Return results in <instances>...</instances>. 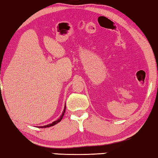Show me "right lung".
Instances as JSON below:
<instances>
[{
	"mask_svg": "<svg viewBox=\"0 0 158 158\" xmlns=\"http://www.w3.org/2000/svg\"><path fill=\"white\" fill-rule=\"evenodd\" d=\"M65 107H66V106H65V108H64V110H63V113H62V115H61V116H60V118L58 119V120H57L56 121H54L53 123H52L51 124H49V125H45V126H42V127H42V128H45V127H51V126H53V125H56L57 123H58L59 122H60V120H62L63 119V115H64V114H65Z\"/></svg>",
	"mask_w": 158,
	"mask_h": 158,
	"instance_id": "obj_1",
	"label": "right lung"
}]
</instances>
